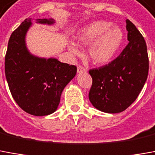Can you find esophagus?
<instances>
[{"instance_id": "obj_1", "label": "esophagus", "mask_w": 155, "mask_h": 155, "mask_svg": "<svg viewBox=\"0 0 155 155\" xmlns=\"http://www.w3.org/2000/svg\"><path fill=\"white\" fill-rule=\"evenodd\" d=\"M85 71H86V69L84 68V67H83V66H78V73L85 72Z\"/></svg>"}]
</instances>
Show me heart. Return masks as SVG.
Listing matches in <instances>:
<instances>
[{
    "mask_svg": "<svg viewBox=\"0 0 155 155\" xmlns=\"http://www.w3.org/2000/svg\"><path fill=\"white\" fill-rule=\"evenodd\" d=\"M78 42L88 47V56L95 64L109 63L117 54L124 40V33L120 27L104 20L95 21L83 28L78 32ZM71 55H81L78 46L73 42L68 43Z\"/></svg>",
    "mask_w": 155,
    "mask_h": 155,
    "instance_id": "heart-1",
    "label": "heart"
}]
</instances>
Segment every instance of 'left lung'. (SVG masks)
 <instances>
[{"instance_id":"1","label":"left lung","mask_w":155,"mask_h":155,"mask_svg":"<svg viewBox=\"0 0 155 155\" xmlns=\"http://www.w3.org/2000/svg\"><path fill=\"white\" fill-rule=\"evenodd\" d=\"M128 45L119 56L105 66L89 70L93 83L88 98L100 111L120 113L136 100L149 73L144 38L127 19Z\"/></svg>"}]
</instances>
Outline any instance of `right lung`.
<instances>
[{
	"label": "right lung",
	"mask_w": 155,
	"mask_h": 155,
	"mask_svg": "<svg viewBox=\"0 0 155 155\" xmlns=\"http://www.w3.org/2000/svg\"><path fill=\"white\" fill-rule=\"evenodd\" d=\"M36 22L51 25L55 20L36 19ZM31 25V18H26L11 35L5 74L11 94L20 108L33 116H47L56 110L61 93L75 77L77 67L55 58L32 55L25 43Z\"/></svg>",
	"instance_id": "1"
}]
</instances>
